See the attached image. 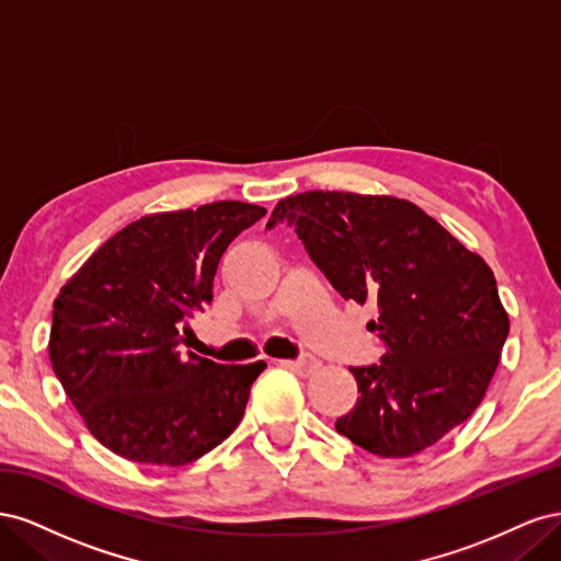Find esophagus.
Instances as JSON below:
<instances>
[{
    "mask_svg": "<svg viewBox=\"0 0 561 561\" xmlns=\"http://www.w3.org/2000/svg\"><path fill=\"white\" fill-rule=\"evenodd\" d=\"M285 367H290V369H295V371H299L301 377H309V375H313V371L320 367V363L316 360V358H301V360H285L283 363Z\"/></svg>",
    "mask_w": 561,
    "mask_h": 561,
    "instance_id": "34e87169",
    "label": "esophagus"
}]
</instances>
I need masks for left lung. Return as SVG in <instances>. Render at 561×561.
Masks as SVG:
<instances>
[{"instance_id":"left-lung-1","label":"left lung","mask_w":561,"mask_h":561,"mask_svg":"<svg viewBox=\"0 0 561 561\" xmlns=\"http://www.w3.org/2000/svg\"><path fill=\"white\" fill-rule=\"evenodd\" d=\"M283 219L339 295L379 309L367 330L386 353L379 367H351L360 396L336 419L339 433L369 454L404 458L478 410L511 332L478 252L398 196L304 192L278 201L268 227Z\"/></svg>"}]
</instances>
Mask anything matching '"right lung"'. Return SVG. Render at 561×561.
<instances>
[{
	"label": "right lung",
	"mask_w": 561,
	"mask_h": 561,
	"mask_svg": "<svg viewBox=\"0 0 561 561\" xmlns=\"http://www.w3.org/2000/svg\"><path fill=\"white\" fill-rule=\"evenodd\" d=\"M264 215L241 201L145 215L60 287L48 358L100 445L128 461L186 466L239 426L266 363L182 355L180 332L213 301L229 243Z\"/></svg>",
	"instance_id": "add662e5"
}]
</instances>
